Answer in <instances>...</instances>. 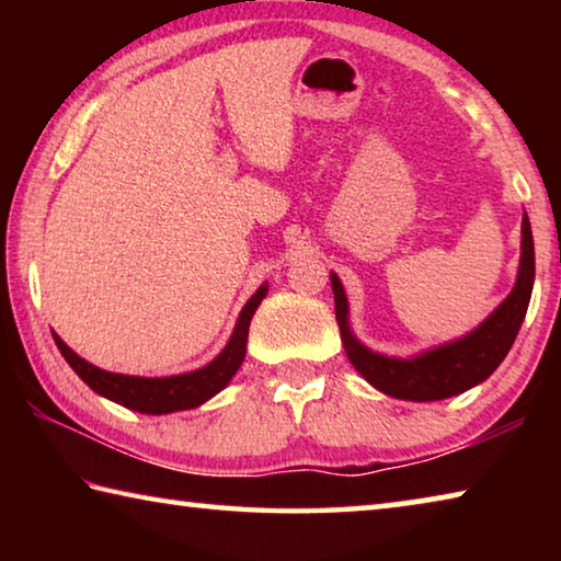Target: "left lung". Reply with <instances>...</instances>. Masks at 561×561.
Here are the masks:
<instances>
[{
  "instance_id": "8db88e82",
  "label": "left lung",
  "mask_w": 561,
  "mask_h": 561,
  "mask_svg": "<svg viewBox=\"0 0 561 561\" xmlns=\"http://www.w3.org/2000/svg\"><path fill=\"white\" fill-rule=\"evenodd\" d=\"M531 284H535V240H531L529 217L525 213L522 215V257L517 282L507 299L468 336L423 351L421 356L391 358L366 348L351 334L346 294L336 274L331 272L336 321L348 360L374 388L386 396L401 398V401H443V398L458 396L490 378L515 344L529 307Z\"/></svg>"
}]
</instances>
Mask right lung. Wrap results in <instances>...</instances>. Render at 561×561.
Wrapping results in <instances>:
<instances>
[{
    "label": "right lung",
    "instance_id": "obj_1",
    "mask_svg": "<svg viewBox=\"0 0 561 561\" xmlns=\"http://www.w3.org/2000/svg\"><path fill=\"white\" fill-rule=\"evenodd\" d=\"M264 297H267V284H262V287L252 294L250 301L244 304L240 311V319H237L234 324L232 336L220 354H217L207 366L197 368V371L178 374V376L146 378V376H123V374L103 371V368L89 364L87 358L73 354V351L66 346L54 331L51 334H54L56 346L61 351V356L66 358V364L79 374L81 381L87 383L91 391H96L99 396L108 398V401L118 403L123 408H130V411L163 415V413L187 411V408L203 405L232 381V376L237 374V368L242 366L244 354H247V334H250L252 314L257 311Z\"/></svg>",
    "mask_w": 561,
    "mask_h": 561
}]
</instances>
